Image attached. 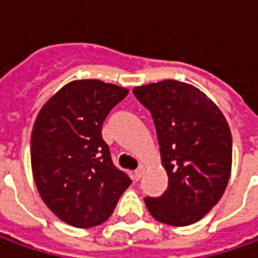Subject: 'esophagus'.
I'll list each match as a JSON object with an SVG mask.
<instances>
[{
  "label": "esophagus",
  "mask_w": 258,
  "mask_h": 258,
  "mask_svg": "<svg viewBox=\"0 0 258 258\" xmlns=\"http://www.w3.org/2000/svg\"><path fill=\"white\" fill-rule=\"evenodd\" d=\"M144 172H145V166H142V165H141V166H139V168H138V169H136L134 173L135 181H139V179L144 176Z\"/></svg>",
  "instance_id": "esophagus-1"
}]
</instances>
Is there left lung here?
<instances>
[{
  "label": "left lung",
  "instance_id": "left-lung-1",
  "mask_svg": "<svg viewBox=\"0 0 258 258\" xmlns=\"http://www.w3.org/2000/svg\"><path fill=\"white\" fill-rule=\"evenodd\" d=\"M151 112L168 188L145 198L156 221L175 227L197 223L220 201L231 173L233 139L221 110L197 87L162 80L134 89Z\"/></svg>",
  "mask_w": 258,
  "mask_h": 258
}]
</instances>
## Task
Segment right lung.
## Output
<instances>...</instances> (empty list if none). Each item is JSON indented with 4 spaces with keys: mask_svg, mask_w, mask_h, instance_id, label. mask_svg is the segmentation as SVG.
Instances as JSON below:
<instances>
[{
    "mask_svg": "<svg viewBox=\"0 0 258 258\" xmlns=\"http://www.w3.org/2000/svg\"><path fill=\"white\" fill-rule=\"evenodd\" d=\"M127 89L75 80L43 106L31 134V168L45 205L64 223L90 228L104 223L131 185L112 162L102 126Z\"/></svg>",
    "mask_w": 258,
    "mask_h": 258,
    "instance_id": "add662e5",
    "label": "right lung"
}]
</instances>
